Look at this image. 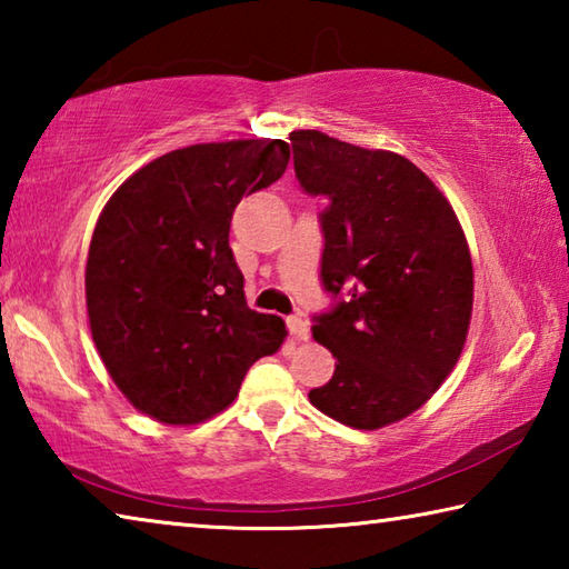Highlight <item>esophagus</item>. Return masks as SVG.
I'll list each match as a JSON object with an SVG mask.
<instances>
[{"label": "esophagus", "mask_w": 569, "mask_h": 569, "mask_svg": "<svg viewBox=\"0 0 569 569\" xmlns=\"http://www.w3.org/2000/svg\"><path fill=\"white\" fill-rule=\"evenodd\" d=\"M286 326H288V331H291V336L296 341H306L308 339V321L303 319L301 313H293V316H288L286 319Z\"/></svg>", "instance_id": "obj_1"}]
</instances>
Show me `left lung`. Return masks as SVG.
I'll list each match as a JSON object with an SVG mask.
<instances>
[{"mask_svg": "<svg viewBox=\"0 0 569 569\" xmlns=\"http://www.w3.org/2000/svg\"><path fill=\"white\" fill-rule=\"evenodd\" d=\"M296 178L329 198L321 281L336 296L313 316L333 353L329 383L308 399L353 429H381L417 411L465 349L475 271L449 200L407 158L319 130L291 132Z\"/></svg>", "mask_w": 569, "mask_h": 569, "instance_id": "obj_1", "label": "left lung"}]
</instances>
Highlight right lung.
<instances>
[{
  "mask_svg": "<svg viewBox=\"0 0 569 569\" xmlns=\"http://www.w3.org/2000/svg\"><path fill=\"white\" fill-rule=\"evenodd\" d=\"M288 142L172 150L114 190L94 226L84 296L104 369L134 409L198 423L238 397L246 371L286 339L250 311L228 246L240 198L286 172Z\"/></svg>",
  "mask_w": 569,
  "mask_h": 569,
  "instance_id": "obj_1",
  "label": "right lung"
}]
</instances>
